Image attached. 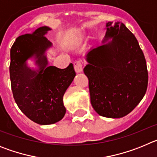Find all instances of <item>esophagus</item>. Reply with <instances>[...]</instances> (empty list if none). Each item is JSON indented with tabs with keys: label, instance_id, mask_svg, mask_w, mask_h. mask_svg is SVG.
Here are the masks:
<instances>
[{
	"label": "esophagus",
	"instance_id": "esophagus-1",
	"mask_svg": "<svg viewBox=\"0 0 157 157\" xmlns=\"http://www.w3.org/2000/svg\"><path fill=\"white\" fill-rule=\"evenodd\" d=\"M74 68L76 72H81L82 71V63L80 60H76L74 63Z\"/></svg>",
	"mask_w": 157,
	"mask_h": 157
}]
</instances>
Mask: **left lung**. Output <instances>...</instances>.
<instances>
[{
    "mask_svg": "<svg viewBox=\"0 0 157 157\" xmlns=\"http://www.w3.org/2000/svg\"><path fill=\"white\" fill-rule=\"evenodd\" d=\"M109 22L104 41L86 55L84 73L90 102L101 116L121 118L139 104L148 86L144 53L135 36L123 23Z\"/></svg>",
    "mask_w": 157,
    "mask_h": 157,
    "instance_id": "left-lung-1",
    "label": "left lung"
}]
</instances>
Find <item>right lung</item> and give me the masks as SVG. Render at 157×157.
Segmentation results:
<instances>
[{
  "label": "right lung",
  "mask_w": 157,
  "mask_h": 157,
  "mask_svg": "<svg viewBox=\"0 0 157 157\" xmlns=\"http://www.w3.org/2000/svg\"><path fill=\"white\" fill-rule=\"evenodd\" d=\"M51 29L41 27L16 38L11 48L9 66L13 98L19 109L34 123L53 124L64 116L63 97L75 76L72 63L64 69L48 66L45 50L52 45L45 34ZM34 56L40 66L32 71L25 60Z\"/></svg>",
  "instance_id": "1"
}]
</instances>
